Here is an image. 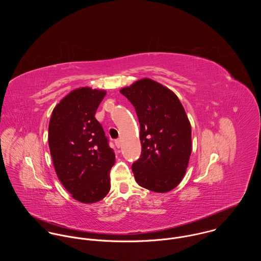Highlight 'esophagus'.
<instances>
[{
  "label": "esophagus",
  "mask_w": 261,
  "mask_h": 261,
  "mask_svg": "<svg viewBox=\"0 0 261 261\" xmlns=\"http://www.w3.org/2000/svg\"><path fill=\"white\" fill-rule=\"evenodd\" d=\"M114 144H115L116 148H120V147H121V140H119V139L115 140V141H114Z\"/></svg>",
  "instance_id": "obj_1"
}]
</instances>
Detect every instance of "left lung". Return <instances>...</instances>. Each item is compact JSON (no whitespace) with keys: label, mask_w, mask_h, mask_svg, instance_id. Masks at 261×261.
I'll list each match as a JSON object with an SVG mask.
<instances>
[{"label":"left lung","mask_w":261,"mask_h":261,"mask_svg":"<svg viewBox=\"0 0 261 261\" xmlns=\"http://www.w3.org/2000/svg\"><path fill=\"white\" fill-rule=\"evenodd\" d=\"M140 122L141 156L132 170L137 183L158 193L178 186L192 150L191 124L177 95L162 84L142 79L120 90Z\"/></svg>","instance_id":"8db88e82"}]
</instances>
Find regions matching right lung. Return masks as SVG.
Listing matches in <instances>:
<instances>
[{
	"instance_id": "right-lung-1",
	"label": "right lung",
	"mask_w": 261,
	"mask_h": 261,
	"mask_svg": "<svg viewBox=\"0 0 261 261\" xmlns=\"http://www.w3.org/2000/svg\"><path fill=\"white\" fill-rule=\"evenodd\" d=\"M106 91L82 87L54 109L48 142L58 179L81 203L103 199L111 190L115 154L95 112Z\"/></svg>"
}]
</instances>
